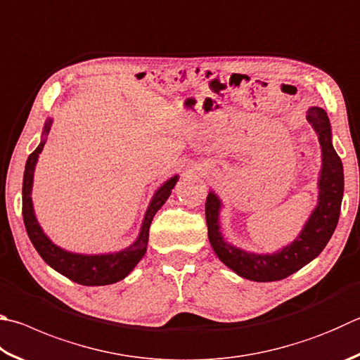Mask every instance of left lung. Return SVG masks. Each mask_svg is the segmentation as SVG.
I'll use <instances>...</instances> for the list:
<instances>
[{"label": "left lung", "mask_w": 360, "mask_h": 360, "mask_svg": "<svg viewBox=\"0 0 360 360\" xmlns=\"http://www.w3.org/2000/svg\"><path fill=\"white\" fill-rule=\"evenodd\" d=\"M307 121L315 129L321 145L323 168L318 182V206L294 243L272 255L247 253L226 244L219 226L220 200L212 192L206 198L207 238L215 255L238 276L253 282H276L309 264L323 252L338 224L345 181L342 160L332 146L329 117L323 108L311 107L307 112Z\"/></svg>", "instance_id": "obj_1"}]
</instances>
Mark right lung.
I'll return each instance as SVG.
<instances>
[{"label":"right lung","instance_id":"obj_1","mask_svg":"<svg viewBox=\"0 0 360 360\" xmlns=\"http://www.w3.org/2000/svg\"><path fill=\"white\" fill-rule=\"evenodd\" d=\"M51 126V120L45 122L44 135L49 134ZM45 145V140L41 141L34 151L30 154L28 160H26L25 174H23V221L26 233L31 239L32 245L41 255L42 259L55 271L63 274L64 277L80 285L86 286H101V285H110L116 283L129 276L130 271L139 264V261L145 257L148 238H149V226L154 219L155 212L163 206V202L168 200L172 195L173 187L178 182V176L168 179L158 192H155L153 201L149 202V207L145 214V220H143L141 231L139 234V239L135 243L124 248L121 252L108 253V255H78L63 250L58 245H55L51 240L45 236L42 228L39 226L34 209H32L31 201V188H32V176H34V167L39 154H41L42 148Z\"/></svg>","mask_w":360,"mask_h":360}]
</instances>
